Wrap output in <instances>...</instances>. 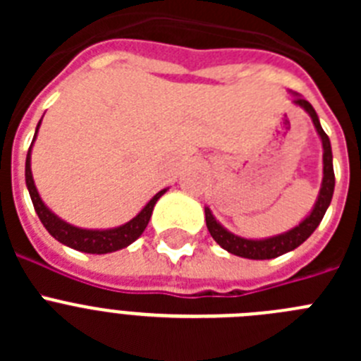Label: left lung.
<instances>
[{
    "mask_svg": "<svg viewBox=\"0 0 361 361\" xmlns=\"http://www.w3.org/2000/svg\"><path fill=\"white\" fill-rule=\"evenodd\" d=\"M295 103L298 106L304 108L311 116L312 124L317 128L318 135L322 137V145H324V183H322L320 195H318L317 204H314V209L311 212V215L302 222V224L296 226L291 231L279 235V237L266 238V240H250V238H242L229 233L228 229H224L215 220V216L212 215L208 208H206V226H208V231L212 233L213 240L224 247L226 251H229L231 255H237V257L244 258H253V260H267V258H275L280 255L293 251L295 247H298L300 244H304L309 237L312 235V231L318 228V224L324 219L325 212L329 208L331 199H333L334 191V171H333V152H331V142L327 133L322 130L320 121H318L317 111L314 108L309 104V101L302 99L300 95L295 97Z\"/></svg>",
    "mask_w": 361,
    "mask_h": 361,
    "instance_id": "1",
    "label": "left lung"
}]
</instances>
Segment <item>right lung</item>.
Wrapping results in <instances>:
<instances>
[{
  "instance_id": "right-lung-1",
  "label": "right lung",
  "mask_w": 361,
  "mask_h": 361,
  "mask_svg": "<svg viewBox=\"0 0 361 361\" xmlns=\"http://www.w3.org/2000/svg\"><path fill=\"white\" fill-rule=\"evenodd\" d=\"M41 124V121H39ZM37 124V128H39ZM36 128V133H37ZM36 137V135H34ZM30 149L28 148L27 153V164H25V180H27L28 193H30L32 204H34V209H36L37 216L43 222V226L47 228V231L52 235L56 240H59L61 244L73 247L78 251H85V253H94V255H104L111 253V251L123 250L126 245L132 244L133 240L141 237L142 231L146 229L149 222V216H152L153 206L161 199L162 193H166V190L159 191L157 195L153 197L148 204H146L142 212L132 219L128 224L121 226L116 229H104V231H94V229H79L73 228V226L66 224L61 219H57L52 212H50L47 206L43 204V200L39 199V193H37L36 186H34V178H32L30 171Z\"/></svg>"
}]
</instances>
